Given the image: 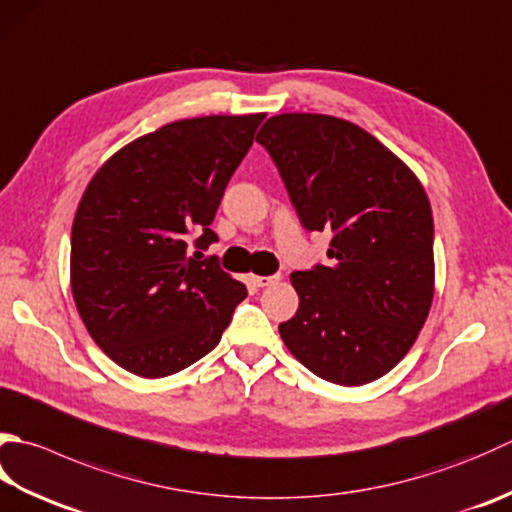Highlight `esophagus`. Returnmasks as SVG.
Listing matches in <instances>:
<instances>
[{"mask_svg": "<svg viewBox=\"0 0 512 512\" xmlns=\"http://www.w3.org/2000/svg\"><path fill=\"white\" fill-rule=\"evenodd\" d=\"M248 282L257 286V288H264V286H273L279 282V275H270V277H259V275H248Z\"/></svg>", "mask_w": 512, "mask_h": 512, "instance_id": "obj_1", "label": "esophagus"}]
</instances>
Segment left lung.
<instances>
[{
	"instance_id": "obj_1",
	"label": "left lung",
	"mask_w": 512,
	"mask_h": 512,
	"mask_svg": "<svg viewBox=\"0 0 512 512\" xmlns=\"http://www.w3.org/2000/svg\"><path fill=\"white\" fill-rule=\"evenodd\" d=\"M257 142L273 157L304 228L333 230L330 266L290 275L299 308L279 335L326 382H375L413 348L433 304L426 190L379 139L333 115H275Z\"/></svg>"
}]
</instances>
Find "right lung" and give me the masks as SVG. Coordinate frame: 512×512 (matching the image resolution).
<instances>
[{
    "instance_id": "add662e5",
    "label": "right lung",
    "mask_w": 512,
    "mask_h": 512,
    "mask_svg": "<svg viewBox=\"0 0 512 512\" xmlns=\"http://www.w3.org/2000/svg\"><path fill=\"white\" fill-rule=\"evenodd\" d=\"M264 113L179 119L119 148L90 179L70 233V288L90 337L117 366L168 377L213 350L246 286L188 255L210 230Z\"/></svg>"
}]
</instances>
